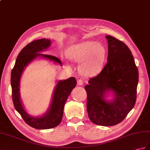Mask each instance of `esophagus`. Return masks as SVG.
<instances>
[{
    "label": "esophagus",
    "instance_id": "esophagus-1",
    "mask_svg": "<svg viewBox=\"0 0 150 150\" xmlns=\"http://www.w3.org/2000/svg\"><path fill=\"white\" fill-rule=\"evenodd\" d=\"M77 85L78 86H82L83 85V81L81 79H78L77 80Z\"/></svg>",
    "mask_w": 150,
    "mask_h": 150
}]
</instances>
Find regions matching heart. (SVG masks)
<instances>
[{"mask_svg": "<svg viewBox=\"0 0 150 150\" xmlns=\"http://www.w3.org/2000/svg\"><path fill=\"white\" fill-rule=\"evenodd\" d=\"M106 55L104 45L93 41L74 45L67 50L68 59L75 62H80L79 71L86 76H95L102 70Z\"/></svg>", "mask_w": 150, "mask_h": 150, "instance_id": "heart-1", "label": "heart"}]
</instances>
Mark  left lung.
Segmentation results:
<instances>
[{
  "label": "left lung",
  "mask_w": 150,
  "mask_h": 150,
  "mask_svg": "<svg viewBox=\"0 0 150 150\" xmlns=\"http://www.w3.org/2000/svg\"><path fill=\"white\" fill-rule=\"evenodd\" d=\"M105 37L107 63L98 75L89 79L84 88L90 120L97 125L109 127L121 122L134 107L139 72L127 45L111 36ZM110 92L113 98L106 100Z\"/></svg>",
  "instance_id": "left-lung-1"
}]
</instances>
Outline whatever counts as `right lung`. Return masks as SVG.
I'll use <instances>...</instances> for the list:
<instances>
[{"label": "right lung", "mask_w": 150, "mask_h": 150, "mask_svg": "<svg viewBox=\"0 0 150 150\" xmlns=\"http://www.w3.org/2000/svg\"><path fill=\"white\" fill-rule=\"evenodd\" d=\"M51 45V40L41 39L33 41L21 50L15 62V67L11 75V85L12 88V98L14 106L25 122L29 126L36 129H50L58 126L61 122L63 116L65 103L75 86L76 81L75 77L57 81L51 103L48 109L43 115L32 116L28 114L23 105L20 98V79L26 67L30 62L38 57L53 61L55 64L62 66L59 59L53 55L41 54L40 52L46 50Z\"/></svg>", "instance_id": "1"}]
</instances>
